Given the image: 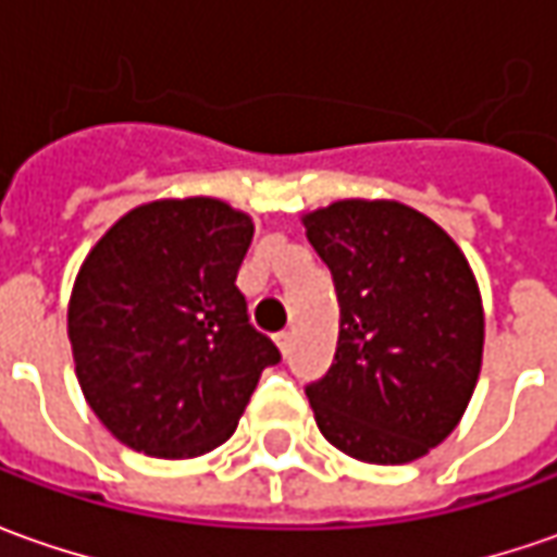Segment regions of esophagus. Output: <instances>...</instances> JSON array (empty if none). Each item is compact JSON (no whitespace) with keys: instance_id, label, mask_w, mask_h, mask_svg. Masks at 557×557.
I'll return each instance as SVG.
<instances>
[{"instance_id":"obj_1","label":"esophagus","mask_w":557,"mask_h":557,"mask_svg":"<svg viewBox=\"0 0 557 557\" xmlns=\"http://www.w3.org/2000/svg\"><path fill=\"white\" fill-rule=\"evenodd\" d=\"M275 344H278V350H282V354L288 356V350H290V332L275 334Z\"/></svg>"}]
</instances>
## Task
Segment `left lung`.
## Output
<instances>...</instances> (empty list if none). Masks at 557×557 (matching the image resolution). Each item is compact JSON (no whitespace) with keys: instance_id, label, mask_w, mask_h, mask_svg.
<instances>
[{"instance_id":"1","label":"left lung","mask_w":557,"mask_h":557,"mask_svg":"<svg viewBox=\"0 0 557 557\" xmlns=\"http://www.w3.org/2000/svg\"><path fill=\"white\" fill-rule=\"evenodd\" d=\"M304 225L341 304L332 369L307 387L322 437L369 465L428 456L481 377L483 300L461 247L399 201L344 198Z\"/></svg>"}]
</instances>
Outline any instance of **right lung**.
<instances>
[{"label":"right lung","instance_id":"obj_1","mask_svg":"<svg viewBox=\"0 0 557 557\" xmlns=\"http://www.w3.org/2000/svg\"><path fill=\"white\" fill-rule=\"evenodd\" d=\"M250 238L253 220L220 198H161L86 253L67 337L79 391L123 446L154 459L223 446L282 359L235 285Z\"/></svg>","mask_w":557,"mask_h":557}]
</instances>
